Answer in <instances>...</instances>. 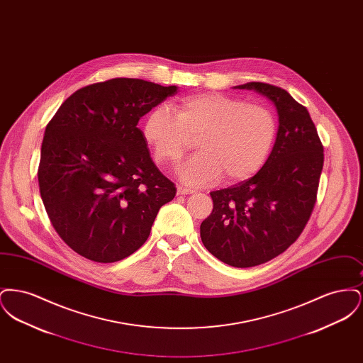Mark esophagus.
<instances>
[{
  "instance_id": "1",
  "label": "esophagus",
  "mask_w": 363,
  "mask_h": 363,
  "mask_svg": "<svg viewBox=\"0 0 363 363\" xmlns=\"http://www.w3.org/2000/svg\"><path fill=\"white\" fill-rule=\"evenodd\" d=\"M190 193H194V190L188 189L184 186H177V194H190Z\"/></svg>"
}]
</instances>
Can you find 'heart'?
<instances>
[{
	"instance_id": "1",
	"label": "heart",
	"mask_w": 363,
	"mask_h": 363,
	"mask_svg": "<svg viewBox=\"0 0 363 363\" xmlns=\"http://www.w3.org/2000/svg\"><path fill=\"white\" fill-rule=\"evenodd\" d=\"M274 113L257 104L220 92L182 98L172 110L156 106L143 125V136L156 163L175 166L196 140L199 152L182 163L181 179L194 186L208 185L225 175L240 182L259 172L277 138Z\"/></svg>"
}]
</instances>
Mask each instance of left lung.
<instances>
[{
  "instance_id": "left-lung-1",
  "label": "left lung",
  "mask_w": 363,
  "mask_h": 363,
  "mask_svg": "<svg viewBox=\"0 0 363 363\" xmlns=\"http://www.w3.org/2000/svg\"><path fill=\"white\" fill-rule=\"evenodd\" d=\"M279 116L277 141L259 173L211 191L213 209L200 225L208 252L231 267L249 268L289 249L309 222L324 164V147L305 106L280 86L252 82Z\"/></svg>"
}]
</instances>
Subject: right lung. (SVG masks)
Listing matches in <instances>:
<instances>
[{"label":"right lung","mask_w":363,"mask_h":363,"mask_svg":"<svg viewBox=\"0 0 363 363\" xmlns=\"http://www.w3.org/2000/svg\"><path fill=\"white\" fill-rule=\"evenodd\" d=\"M177 86L117 77L77 89L46 126L39 191L61 240L95 262L147 241L175 185L152 162L138 120Z\"/></svg>","instance_id":"1"}]
</instances>
